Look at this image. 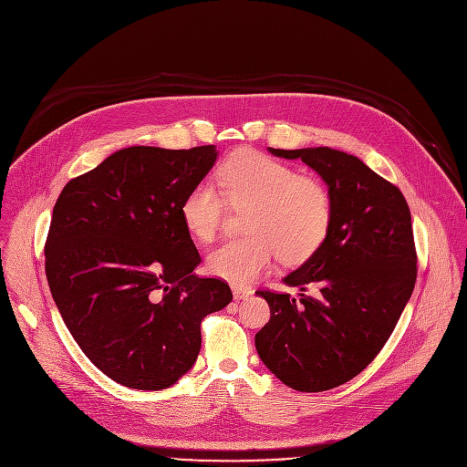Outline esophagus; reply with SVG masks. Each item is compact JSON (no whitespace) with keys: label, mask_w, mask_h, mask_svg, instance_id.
Returning <instances> with one entry per match:
<instances>
[{"label":"esophagus","mask_w":467,"mask_h":467,"mask_svg":"<svg viewBox=\"0 0 467 467\" xmlns=\"http://www.w3.org/2000/svg\"><path fill=\"white\" fill-rule=\"evenodd\" d=\"M252 289H246V287H234V298L235 300H244L248 296H252Z\"/></svg>","instance_id":"obj_1"}]
</instances>
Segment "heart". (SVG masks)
Returning a JSON list of instances; mask_svg holds the SVG:
<instances>
[{
  "label": "heart",
  "instance_id": "obj_1",
  "mask_svg": "<svg viewBox=\"0 0 467 467\" xmlns=\"http://www.w3.org/2000/svg\"><path fill=\"white\" fill-rule=\"evenodd\" d=\"M219 188L232 208H246V235L217 246L208 255L213 275L246 285L263 274L275 255L287 265L307 259L326 239L333 201L327 185L274 156L241 150L217 171ZM180 215L185 230L199 241H212L224 215L215 185L199 182L183 197Z\"/></svg>",
  "mask_w": 467,
  "mask_h": 467
}]
</instances>
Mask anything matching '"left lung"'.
I'll return each mask as SVG.
<instances>
[{"instance_id":"1","label":"left lung","mask_w":467,"mask_h":467,"mask_svg":"<svg viewBox=\"0 0 467 467\" xmlns=\"http://www.w3.org/2000/svg\"><path fill=\"white\" fill-rule=\"evenodd\" d=\"M300 158L327 183L333 219L324 243L284 284L257 291L270 320L255 335L259 358L284 385L324 392L358 376L392 335L416 284L410 210L394 183L329 147L268 149Z\"/></svg>"}]
</instances>
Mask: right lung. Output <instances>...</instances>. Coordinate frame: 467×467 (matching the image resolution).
Segmentation results:
<instances>
[{
	"mask_svg": "<svg viewBox=\"0 0 467 467\" xmlns=\"http://www.w3.org/2000/svg\"><path fill=\"white\" fill-rule=\"evenodd\" d=\"M217 160L136 145L69 180L53 208L46 275L71 337L112 381L163 390L195 364L201 322L232 302L228 284L192 274L199 250L180 206Z\"/></svg>",
	"mask_w": 467,
	"mask_h": 467,
	"instance_id": "right-lung-1",
	"label": "right lung"
}]
</instances>
